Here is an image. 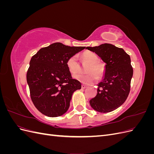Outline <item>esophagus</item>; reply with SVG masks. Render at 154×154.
Segmentation results:
<instances>
[{"mask_svg":"<svg viewBox=\"0 0 154 154\" xmlns=\"http://www.w3.org/2000/svg\"><path fill=\"white\" fill-rule=\"evenodd\" d=\"M87 87V85H84V84H82V88H85Z\"/></svg>","mask_w":154,"mask_h":154,"instance_id":"obj_1","label":"esophagus"}]
</instances>
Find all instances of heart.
<instances>
[{"instance_id": "1", "label": "heart", "mask_w": 154, "mask_h": 154, "mask_svg": "<svg viewBox=\"0 0 154 154\" xmlns=\"http://www.w3.org/2000/svg\"><path fill=\"white\" fill-rule=\"evenodd\" d=\"M82 59L83 62L89 63L86 69V74L76 73L73 74V78L84 83H92L95 82L97 78H100L105 73L104 65L98 61L97 55L92 51H85L82 54ZM66 66L70 72L75 73L80 70V66L78 62L77 57L71 56L67 60Z\"/></svg>"}]
</instances>
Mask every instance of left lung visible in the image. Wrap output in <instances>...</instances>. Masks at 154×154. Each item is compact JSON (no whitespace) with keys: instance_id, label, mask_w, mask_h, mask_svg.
<instances>
[{"instance_id":"8db88e82","label":"left lung","mask_w":154,"mask_h":154,"mask_svg":"<svg viewBox=\"0 0 154 154\" xmlns=\"http://www.w3.org/2000/svg\"><path fill=\"white\" fill-rule=\"evenodd\" d=\"M86 49L106 63L105 78L97 85V94L90 100V105L100 112L113 111L126 101L130 91L133 68L130 56L122 48L110 44Z\"/></svg>"}]
</instances>
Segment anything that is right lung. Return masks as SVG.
<instances>
[{"label":"right lung","mask_w":154,"mask_h":154,"mask_svg":"<svg viewBox=\"0 0 154 154\" xmlns=\"http://www.w3.org/2000/svg\"><path fill=\"white\" fill-rule=\"evenodd\" d=\"M85 48L57 42L32 56L26 78L31 99L41 113L57 117L66 112L73 92L82 87L81 83L72 78L67 60Z\"/></svg>","instance_id":"add662e5"}]
</instances>
